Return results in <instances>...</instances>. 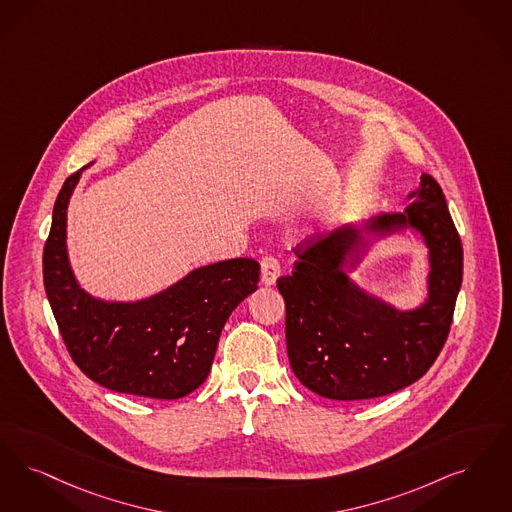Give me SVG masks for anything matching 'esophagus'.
<instances>
[{"label":"esophagus","mask_w":512,"mask_h":512,"mask_svg":"<svg viewBox=\"0 0 512 512\" xmlns=\"http://www.w3.org/2000/svg\"><path fill=\"white\" fill-rule=\"evenodd\" d=\"M280 276V263L274 255H265L261 261V284L274 286L276 278Z\"/></svg>","instance_id":"1"}]
</instances>
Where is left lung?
<instances>
[{
	"instance_id": "8db88e82",
	"label": "left lung",
	"mask_w": 512,
	"mask_h": 512,
	"mask_svg": "<svg viewBox=\"0 0 512 512\" xmlns=\"http://www.w3.org/2000/svg\"><path fill=\"white\" fill-rule=\"evenodd\" d=\"M404 213L369 221V234L421 232L429 247V297L400 312L348 280L343 265L362 259L369 240L356 228L314 234L295 247L293 272L276 286L286 303L289 364L307 389L331 400H369L421 379L444 347L463 282V246L444 192L421 175Z\"/></svg>"
}]
</instances>
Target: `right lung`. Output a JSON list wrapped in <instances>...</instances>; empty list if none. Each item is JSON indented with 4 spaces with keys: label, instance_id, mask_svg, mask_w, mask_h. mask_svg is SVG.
I'll list each match as a JSON object with an SVG mask.
<instances>
[{
    "label": "right lung",
    "instance_id": "right-lung-1",
    "mask_svg": "<svg viewBox=\"0 0 512 512\" xmlns=\"http://www.w3.org/2000/svg\"><path fill=\"white\" fill-rule=\"evenodd\" d=\"M80 171L57 196L43 247V284L74 364L106 389L177 400L198 389L228 316L259 284L253 259L192 270L175 286L137 303H106L78 286L66 253V207Z\"/></svg>",
    "mask_w": 512,
    "mask_h": 512
}]
</instances>
